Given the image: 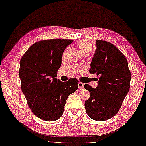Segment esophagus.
Listing matches in <instances>:
<instances>
[{"instance_id":"esophagus-1","label":"esophagus","mask_w":146,"mask_h":146,"mask_svg":"<svg viewBox=\"0 0 146 146\" xmlns=\"http://www.w3.org/2000/svg\"><path fill=\"white\" fill-rule=\"evenodd\" d=\"M78 87H79V89L80 90L83 89L84 87V84L82 82H79L78 83Z\"/></svg>"}]
</instances>
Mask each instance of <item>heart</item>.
Instances as JSON below:
<instances>
[{
	"label": "heart",
	"instance_id": "obj_1",
	"mask_svg": "<svg viewBox=\"0 0 146 146\" xmlns=\"http://www.w3.org/2000/svg\"><path fill=\"white\" fill-rule=\"evenodd\" d=\"M77 48L80 52H89L91 50V44L88 41L83 40L78 42Z\"/></svg>",
	"mask_w": 146,
	"mask_h": 146
}]
</instances>
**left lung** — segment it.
I'll return each mask as SVG.
<instances>
[{
  "label": "left lung",
  "mask_w": 146,
  "mask_h": 146,
  "mask_svg": "<svg viewBox=\"0 0 146 146\" xmlns=\"http://www.w3.org/2000/svg\"><path fill=\"white\" fill-rule=\"evenodd\" d=\"M96 46L89 71L99 76L98 85H84L90 92L85 108L91 119L102 121L118 112L129 90L131 75L127 59L115 46L102 40L96 41Z\"/></svg>",
  "instance_id": "obj_1"
}]
</instances>
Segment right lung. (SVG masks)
I'll use <instances>...</instances> for the list:
<instances>
[{"label": "right lung", "instance_id": "1", "mask_svg": "<svg viewBox=\"0 0 146 146\" xmlns=\"http://www.w3.org/2000/svg\"><path fill=\"white\" fill-rule=\"evenodd\" d=\"M72 40H43L28 48L20 62L21 88L30 108L38 118L54 121L62 116L68 96L78 88L75 78L57 79L65 49Z\"/></svg>", "mask_w": 146, "mask_h": 146}]
</instances>
